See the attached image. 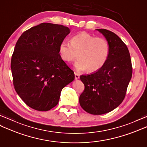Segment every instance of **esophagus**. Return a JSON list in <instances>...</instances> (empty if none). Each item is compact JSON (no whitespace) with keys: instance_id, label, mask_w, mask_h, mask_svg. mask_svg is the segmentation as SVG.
<instances>
[{"instance_id":"1","label":"esophagus","mask_w":147,"mask_h":147,"mask_svg":"<svg viewBox=\"0 0 147 147\" xmlns=\"http://www.w3.org/2000/svg\"><path fill=\"white\" fill-rule=\"evenodd\" d=\"M74 74H75V78H76V80L78 79V78H79V77H80L79 75H78V74L77 73H76V72H74Z\"/></svg>"}]
</instances>
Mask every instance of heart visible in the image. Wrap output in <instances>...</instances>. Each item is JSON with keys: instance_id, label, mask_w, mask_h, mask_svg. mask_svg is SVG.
<instances>
[{"instance_id": "1", "label": "heart", "mask_w": 147, "mask_h": 147, "mask_svg": "<svg viewBox=\"0 0 147 147\" xmlns=\"http://www.w3.org/2000/svg\"><path fill=\"white\" fill-rule=\"evenodd\" d=\"M110 47L109 42L102 37H96L87 32H81L71 38V42L63 40L59 46L62 59L67 63L74 61L78 71L88 69L95 72L105 65L109 59Z\"/></svg>"}]
</instances>
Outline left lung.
Wrapping results in <instances>:
<instances>
[{"instance_id":"obj_1","label":"left lung","mask_w":147,"mask_h":147,"mask_svg":"<svg viewBox=\"0 0 147 147\" xmlns=\"http://www.w3.org/2000/svg\"><path fill=\"white\" fill-rule=\"evenodd\" d=\"M96 30L109 42L110 55L101 69L80 76L85 89L79 103L87 112L102 115L111 112L123 102L131 78L132 65L129 51L121 38L110 30Z\"/></svg>"}]
</instances>
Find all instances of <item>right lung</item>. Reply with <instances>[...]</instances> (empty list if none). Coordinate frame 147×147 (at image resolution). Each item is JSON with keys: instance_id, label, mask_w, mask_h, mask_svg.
Returning a JSON list of instances; mask_svg holds the SVG:
<instances>
[{"instance_id": "1", "label": "right lung", "mask_w": 147, "mask_h": 147, "mask_svg": "<svg viewBox=\"0 0 147 147\" xmlns=\"http://www.w3.org/2000/svg\"><path fill=\"white\" fill-rule=\"evenodd\" d=\"M62 25L42 23L18 39L11 59L13 84L26 104L48 111L58 104L63 87L75 78L62 59L59 46L70 33Z\"/></svg>"}]
</instances>
